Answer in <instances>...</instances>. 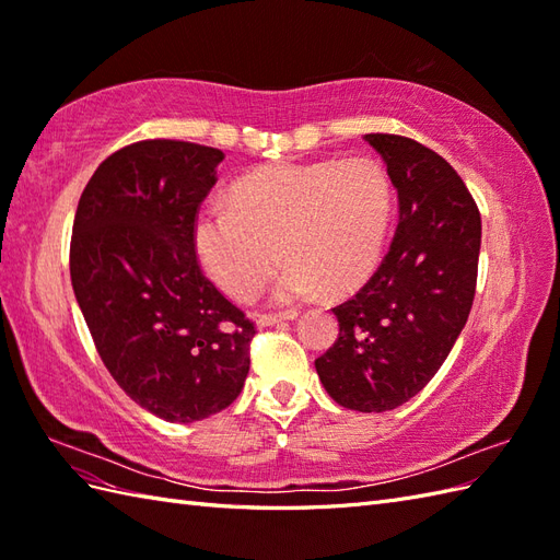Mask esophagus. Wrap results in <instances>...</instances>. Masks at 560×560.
<instances>
[{"label": "esophagus", "mask_w": 560, "mask_h": 560, "mask_svg": "<svg viewBox=\"0 0 560 560\" xmlns=\"http://www.w3.org/2000/svg\"><path fill=\"white\" fill-rule=\"evenodd\" d=\"M285 319H295V312H291V315H259L257 327H275V324H281Z\"/></svg>", "instance_id": "1"}]
</instances>
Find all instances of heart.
I'll return each instance as SVG.
<instances>
[{
	"label": "heart",
	"mask_w": 560,
	"mask_h": 560,
	"mask_svg": "<svg viewBox=\"0 0 560 560\" xmlns=\"http://www.w3.org/2000/svg\"><path fill=\"white\" fill-rule=\"evenodd\" d=\"M394 219V188L370 158L277 164L241 178L231 205L195 219V250L233 301H250L281 255L289 265L271 303L295 305L322 289L343 295L380 267Z\"/></svg>",
	"instance_id": "heart-1"
}]
</instances>
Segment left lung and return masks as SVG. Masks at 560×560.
I'll return each mask as SVG.
<instances>
[{
  "mask_svg": "<svg viewBox=\"0 0 560 560\" xmlns=\"http://www.w3.org/2000/svg\"><path fill=\"white\" fill-rule=\"evenodd\" d=\"M365 140L398 192V229L372 279L334 307L339 339L315 368L339 406L386 412L422 392L465 327L482 219L441 154L402 136Z\"/></svg>",
  "mask_w": 560,
  "mask_h": 560,
  "instance_id": "left-lung-1",
  "label": "left lung"
}]
</instances>
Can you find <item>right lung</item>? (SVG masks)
<instances>
[{
	"label": "right lung",
	"mask_w": 560,
	"mask_h": 560,
	"mask_svg": "<svg viewBox=\"0 0 560 560\" xmlns=\"http://www.w3.org/2000/svg\"><path fill=\"white\" fill-rule=\"evenodd\" d=\"M224 152L140 140L104 160L78 202L71 283L104 368L140 408L198 422L238 398L255 324L195 255V214Z\"/></svg>",
	"instance_id": "right-lung-1"
}]
</instances>
